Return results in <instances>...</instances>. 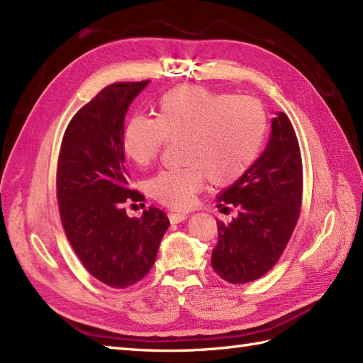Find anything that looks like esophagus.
<instances>
[{"label":"esophagus","mask_w":363,"mask_h":363,"mask_svg":"<svg viewBox=\"0 0 363 363\" xmlns=\"http://www.w3.org/2000/svg\"><path fill=\"white\" fill-rule=\"evenodd\" d=\"M168 218H170V223L172 224H178V223H182L189 218L187 213H168Z\"/></svg>","instance_id":"obj_1"}]
</instances>
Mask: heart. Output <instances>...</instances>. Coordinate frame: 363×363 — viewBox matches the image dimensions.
<instances>
[{
    "mask_svg": "<svg viewBox=\"0 0 363 363\" xmlns=\"http://www.w3.org/2000/svg\"><path fill=\"white\" fill-rule=\"evenodd\" d=\"M266 134V116L257 100L202 86L184 85L164 94L156 119L134 116L126 122L122 145L139 165L157 157L167 138L185 136L189 164L159 172L150 195L172 208H187L208 179L216 185L237 181L255 161Z\"/></svg>",
    "mask_w": 363,
    "mask_h": 363,
    "instance_id": "1",
    "label": "heart"
}]
</instances>
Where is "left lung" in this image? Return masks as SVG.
I'll return each mask as SVG.
<instances>
[{
	"instance_id": "1",
	"label": "left lung",
	"mask_w": 363,
	"mask_h": 363,
	"mask_svg": "<svg viewBox=\"0 0 363 363\" xmlns=\"http://www.w3.org/2000/svg\"><path fill=\"white\" fill-rule=\"evenodd\" d=\"M301 190L296 131L288 116L277 113L266 150L218 195V202L238 207L229 224L218 221L212 267L223 280L249 283L271 271L296 229Z\"/></svg>"
}]
</instances>
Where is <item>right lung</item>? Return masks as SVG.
Wrapping results in <instances>:
<instances>
[{"label":"right lung","mask_w":363,"mask_h":363,"mask_svg":"<svg viewBox=\"0 0 363 363\" xmlns=\"http://www.w3.org/2000/svg\"><path fill=\"white\" fill-rule=\"evenodd\" d=\"M150 80L114 83L83 106L65 131L57 165V198L66 237L86 271L111 288L148 274L170 221L161 208L130 218L122 133L131 102Z\"/></svg>","instance_id":"right-lung-1"}]
</instances>
